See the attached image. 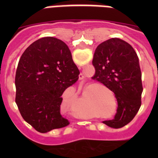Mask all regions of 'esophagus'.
Segmentation results:
<instances>
[{
	"mask_svg": "<svg viewBox=\"0 0 158 158\" xmlns=\"http://www.w3.org/2000/svg\"><path fill=\"white\" fill-rule=\"evenodd\" d=\"M79 79H80V80L84 79V75H83V73H81L80 75H79Z\"/></svg>",
	"mask_w": 158,
	"mask_h": 158,
	"instance_id": "34e87169",
	"label": "esophagus"
}]
</instances>
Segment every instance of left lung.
<instances>
[{"label": "left lung", "instance_id": "left-lung-1", "mask_svg": "<svg viewBox=\"0 0 158 158\" xmlns=\"http://www.w3.org/2000/svg\"><path fill=\"white\" fill-rule=\"evenodd\" d=\"M93 65L96 72L92 78L112 91L118 102L115 118L103 123L123 127L133 119L142 104V73L136 52L127 42L112 38L96 47Z\"/></svg>", "mask_w": 158, "mask_h": 158}]
</instances>
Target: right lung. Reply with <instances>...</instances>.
I'll return each mask as SVG.
<instances>
[{"instance_id":"obj_1","label":"right lung","mask_w":158,"mask_h":158,"mask_svg":"<svg viewBox=\"0 0 158 158\" xmlns=\"http://www.w3.org/2000/svg\"><path fill=\"white\" fill-rule=\"evenodd\" d=\"M69 47L54 37L31 44L16 73V103L22 117L40 133L68 126L61 115L62 95L79 78Z\"/></svg>"}]
</instances>
